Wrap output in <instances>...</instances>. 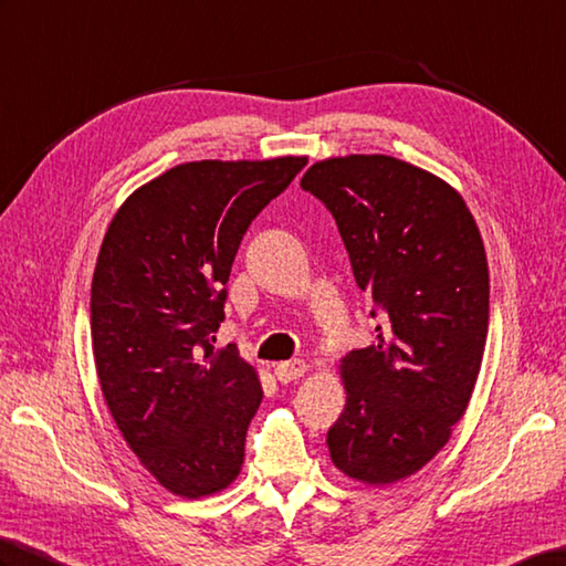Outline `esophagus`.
<instances>
[{"mask_svg":"<svg viewBox=\"0 0 566 566\" xmlns=\"http://www.w3.org/2000/svg\"><path fill=\"white\" fill-rule=\"evenodd\" d=\"M305 371H307V365L302 363V360H287V363L275 365L273 375H275V379H279L281 384H287V381L300 379L302 375H305Z\"/></svg>","mask_w":566,"mask_h":566,"instance_id":"obj_1","label":"esophagus"}]
</instances>
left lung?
Instances as JSON below:
<instances>
[{
    "instance_id": "8db88e82",
    "label": "left lung",
    "mask_w": 566,
    "mask_h": 566,
    "mask_svg": "<svg viewBox=\"0 0 566 566\" xmlns=\"http://www.w3.org/2000/svg\"><path fill=\"white\" fill-rule=\"evenodd\" d=\"M300 187L334 216L377 343L343 357L331 461L384 485L430 461L471 401L490 322L488 256L457 189L391 156L312 165Z\"/></svg>"
}]
</instances>
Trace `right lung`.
<instances>
[{
	"label": "right lung",
	"instance_id": "1",
	"mask_svg": "<svg viewBox=\"0 0 566 566\" xmlns=\"http://www.w3.org/2000/svg\"><path fill=\"white\" fill-rule=\"evenodd\" d=\"M307 158L199 160L119 206L95 264L91 338L109 412L163 488H228L264 398L238 348L213 350L247 228Z\"/></svg>",
	"mask_w": 566,
	"mask_h": 566
}]
</instances>
